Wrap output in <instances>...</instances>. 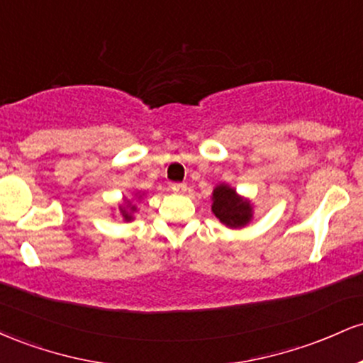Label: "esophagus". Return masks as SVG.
Listing matches in <instances>:
<instances>
[{"instance_id": "1", "label": "esophagus", "mask_w": 363, "mask_h": 363, "mask_svg": "<svg viewBox=\"0 0 363 363\" xmlns=\"http://www.w3.org/2000/svg\"><path fill=\"white\" fill-rule=\"evenodd\" d=\"M170 187H172L174 193H186V191L189 189V187H187V184H184V182H174V184Z\"/></svg>"}]
</instances>
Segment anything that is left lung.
Masks as SVG:
<instances>
[{"label": "left lung", "mask_w": 363, "mask_h": 363, "mask_svg": "<svg viewBox=\"0 0 363 363\" xmlns=\"http://www.w3.org/2000/svg\"><path fill=\"white\" fill-rule=\"evenodd\" d=\"M216 218L227 227H244L251 220V205L235 194L232 187L220 184L213 191V206H211Z\"/></svg>", "instance_id": "1"}]
</instances>
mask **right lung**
Segmentation results:
<instances>
[{
    "instance_id": "right-lung-1",
    "label": "right lung",
    "mask_w": 363,
    "mask_h": 363,
    "mask_svg": "<svg viewBox=\"0 0 363 363\" xmlns=\"http://www.w3.org/2000/svg\"><path fill=\"white\" fill-rule=\"evenodd\" d=\"M121 210H123V211H121V213H123L124 220H131V213H129L128 210H124V208H121ZM133 210H135V206H131V211H133Z\"/></svg>"
}]
</instances>
